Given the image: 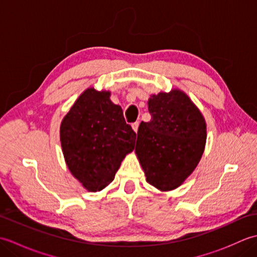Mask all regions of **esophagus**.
I'll list each match as a JSON object with an SVG mask.
<instances>
[{"mask_svg": "<svg viewBox=\"0 0 257 257\" xmlns=\"http://www.w3.org/2000/svg\"><path fill=\"white\" fill-rule=\"evenodd\" d=\"M138 128H139V121L134 122V123H133V129H134L135 133L138 132Z\"/></svg>", "mask_w": 257, "mask_h": 257, "instance_id": "1", "label": "esophagus"}]
</instances>
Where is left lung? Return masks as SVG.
Returning a JSON list of instances; mask_svg holds the SVG:
<instances>
[{
	"label": "left lung",
	"mask_w": 257,
	"mask_h": 257,
	"mask_svg": "<svg viewBox=\"0 0 257 257\" xmlns=\"http://www.w3.org/2000/svg\"><path fill=\"white\" fill-rule=\"evenodd\" d=\"M149 122L138 129L136 154L147 181L161 191L178 188L203 155L206 124L190 98L179 89L151 95Z\"/></svg>",
	"instance_id": "left-lung-1"
}]
</instances>
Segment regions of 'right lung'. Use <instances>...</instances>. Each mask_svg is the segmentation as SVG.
I'll list each match as a JSON object with an SVG mask.
<instances>
[{
    "label": "right lung",
    "mask_w": 257,
    "mask_h": 257,
    "mask_svg": "<svg viewBox=\"0 0 257 257\" xmlns=\"http://www.w3.org/2000/svg\"><path fill=\"white\" fill-rule=\"evenodd\" d=\"M110 91L86 89L64 117L61 144L73 176L91 192L114 179L125 155L135 149L137 135L125 123L122 109Z\"/></svg>",
    "instance_id": "add662e5"
}]
</instances>
